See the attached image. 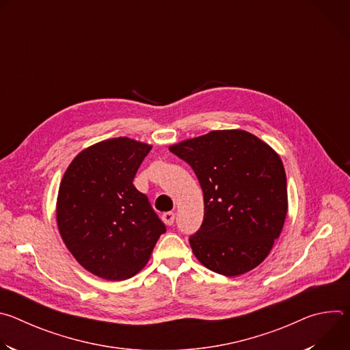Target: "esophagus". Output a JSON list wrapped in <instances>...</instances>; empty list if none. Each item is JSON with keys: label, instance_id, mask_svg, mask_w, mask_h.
I'll list each match as a JSON object with an SVG mask.
<instances>
[{"label": "esophagus", "instance_id": "esophagus-1", "mask_svg": "<svg viewBox=\"0 0 350 350\" xmlns=\"http://www.w3.org/2000/svg\"><path fill=\"white\" fill-rule=\"evenodd\" d=\"M162 219H163V221H165L167 226H173L174 219H176V213H174V212H166V213L162 215Z\"/></svg>", "mask_w": 350, "mask_h": 350}]
</instances>
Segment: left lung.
Returning a JSON list of instances; mask_svg holds the SVG:
<instances>
[{
    "label": "left lung",
    "instance_id": "obj_1",
    "mask_svg": "<svg viewBox=\"0 0 350 350\" xmlns=\"http://www.w3.org/2000/svg\"><path fill=\"white\" fill-rule=\"evenodd\" d=\"M204 191L201 228L189 237L196 259L227 277L259 266L281 234L286 176L273 148L243 130H216L172 145Z\"/></svg>",
    "mask_w": 350,
    "mask_h": 350
}]
</instances>
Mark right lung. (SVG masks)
<instances>
[{
  "label": "right lung",
  "instance_id": "1",
  "mask_svg": "<svg viewBox=\"0 0 350 350\" xmlns=\"http://www.w3.org/2000/svg\"><path fill=\"white\" fill-rule=\"evenodd\" d=\"M151 145L127 137L94 144L66 169L57 221L75 259L94 275L120 281L151 258L166 226L133 180Z\"/></svg>",
  "mask_w": 350,
  "mask_h": 350
}]
</instances>
